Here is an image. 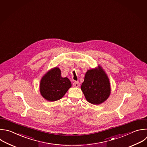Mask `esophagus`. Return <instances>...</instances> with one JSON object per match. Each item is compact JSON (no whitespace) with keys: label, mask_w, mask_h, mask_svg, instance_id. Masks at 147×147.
I'll return each mask as SVG.
<instances>
[{"label":"esophagus","mask_w":147,"mask_h":147,"mask_svg":"<svg viewBox=\"0 0 147 147\" xmlns=\"http://www.w3.org/2000/svg\"><path fill=\"white\" fill-rule=\"evenodd\" d=\"M73 86L74 87H79L80 86V84L78 82H77V81H75L74 82H73Z\"/></svg>","instance_id":"obj_1"}]
</instances>
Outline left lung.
<instances>
[{
	"label": "left lung",
	"instance_id": "1",
	"mask_svg": "<svg viewBox=\"0 0 147 147\" xmlns=\"http://www.w3.org/2000/svg\"><path fill=\"white\" fill-rule=\"evenodd\" d=\"M81 89L86 100L99 105L107 99L110 94L109 80L101 67L89 70L85 74Z\"/></svg>",
	"mask_w": 147,
	"mask_h": 147
}]
</instances>
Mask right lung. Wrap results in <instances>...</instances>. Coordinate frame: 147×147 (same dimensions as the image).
I'll return each mask as SVG.
<instances>
[{"mask_svg": "<svg viewBox=\"0 0 147 147\" xmlns=\"http://www.w3.org/2000/svg\"><path fill=\"white\" fill-rule=\"evenodd\" d=\"M61 70L55 67L49 71L40 82V93L44 98L51 102L58 100L71 86L70 81L61 77Z\"/></svg>", "mask_w": 147, "mask_h": 147, "instance_id": "add662e5", "label": "right lung"}]
</instances>
